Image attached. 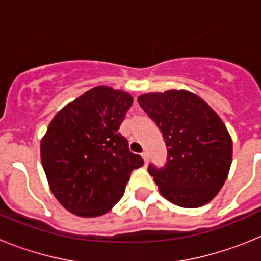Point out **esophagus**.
<instances>
[{"instance_id":"1","label":"esophagus","mask_w":261,"mask_h":261,"mask_svg":"<svg viewBox=\"0 0 261 261\" xmlns=\"http://www.w3.org/2000/svg\"><path fill=\"white\" fill-rule=\"evenodd\" d=\"M142 155V158H144V161H145V163H149V153H147V151H144V153L141 154Z\"/></svg>"}]
</instances>
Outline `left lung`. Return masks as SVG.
Listing matches in <instances>:
<instances>
[{
    "mask_svg": "<svg viewBox=\"0 0 261 261\" xmlns=\"http://www.w3.org/2000/svg\"><path fill=\"white\" fill-rule=\"evenodd\" d=\"M137 100L161 129L168 150L165 167L147 168L161 195L183 208L208 204L232 161L231 136L221 117L188 90L142 94Z\"/></svg>",
    "mask_w": 261,
    "mask_h": 261,
    "instance_id": "8db88e82",
    "label": "left lung"
}]
</instances>
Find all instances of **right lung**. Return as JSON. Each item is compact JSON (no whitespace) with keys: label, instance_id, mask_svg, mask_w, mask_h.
I'll use <instances>...</instances> for the list:
<instances>
[{"label":"right lung","instance_id":"obj_1","mask_svg":"<svg viewBox=\"0 0 261 261\" xmlns=\"http://www.w3.org/2000/svg\"><path fill=\"white\" fill-rule=\"evenodd\" d=\"M133 98L95 86L55 115L40 141L41 165L57 201L75 216L106 214L124 195L144 159L119 132Z\"/></svg>","mask_w":261,"mask_h":261}]
</instances>
